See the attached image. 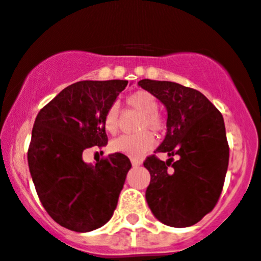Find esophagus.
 <instances>
[{
    "label": "esophagus",
    "instance_id": "obj_1",
    "mask_svg": "<svg viewBox=\"0 0 261 261\" xmlns=\"http://www.w3.org/2000/svg\"><path fill=\"white\" fill-rule=\"evenodd\" d=\"M131 163H133L134 167H138L141 164V161H139V159H131Z\"/></svg>",
    "mask_w": 261,
    "mask_h": 261
}]
</instances>
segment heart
<instances>
[{"label": "heart", "mask_w": 261, "mask_h": 261, "mask_svg": "<svg viewBox=\"0 0 261 261\" xmlns=\"http://www.w3.org/2000/svg\"><path fill=\"white\" fill-rule=\"evenodd\" d=\"M126 105L133 110L141 113L136 130L140 133L135 135H123L111 143V149L115 153L125 154L131 158H139L148 153L154 146V136L150 133L162 134L166 130V122L163 117L156 112L158 102L151 93L146 90H138L126 97ZM118 112L120 108L116 103L111 105L103 115V126L108 134H117L118 131Z\"/></svg>", "instance_id": "b5f03b06"}]
</instances>
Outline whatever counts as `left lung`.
I'll use <instances>...</instances> for the list:
<instances>
[{"instance_id": "8db88e82", "label": "left lung", "mask_w": 261, "mask_h": 261, "mask_svg": "<svg viewBox=\"0 0 261 261\" xmlns=\"http://www.w3.org/2000/svg\"><path fill=\"white\" fill-rule=\"evenodd\" d=\"M167 108V135L146 156L150 173L145 192L156 219L171 227H189L211 213L222 194L229 161L223 116L199 90L172 82L138 83ZM176 156L177 160H173Z\"/></svg>"}]
</instances>
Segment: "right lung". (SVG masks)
Here are the masks:
<instances>
[{"label": "right lung", "instance_id": "1", "mask_svg": "<svg viewBox=\"0 0 261 261\" xmlns=\"http://www.w3.org/2000/svg\"><path fill=\"white\" fill-rule=\"evenodd\" d=\"M126 80H84L69 85L35 118L28 164L38 198L50 218L75 232L107 223L131 168L121 153L84 163L85 149L107 145L103 115Z\"/></svg>", "mask_w": 261, "mask_h": 261}]
</instances>
